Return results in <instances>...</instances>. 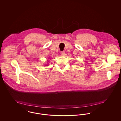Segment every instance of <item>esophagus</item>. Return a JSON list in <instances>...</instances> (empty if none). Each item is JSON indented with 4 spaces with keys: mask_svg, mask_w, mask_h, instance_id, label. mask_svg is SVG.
Returning a JSON list of instances; mask_svg holds the SVG:
<instances>
[{
    "mask_svg": "<svg viewBox=\"0 0 121 121\" xmlns=\"http://www.w3.org/2000/svg\"><path fill=\"white\" fill-rule=\"evenodd\" d=\"M60 53H61V54L62 55H64V54H65V52H64V51H62V52H61Z\"/></svg>",
    "mask_w": 121,
    "mask_h": 121,
    "instance_id": "34e87169",
    "label": "esophagus"
}]
</instances>
